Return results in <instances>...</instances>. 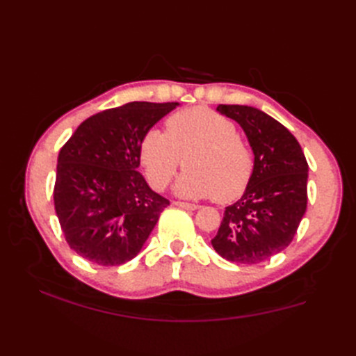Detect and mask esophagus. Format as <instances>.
I'll use <instances>...</instances> for the list:
<instances>
[{"label": "esophagus", "mask_w": 356, "mask_h": 356, "mask_svg": "<svg viewBox=\"0 0 356 356\" xmlns=\"http://www.w3.org/2000/svg\"><path fill=\"white\" fill-rule=\"evenodd\" d=\"M174 207H179V208H184V209H188V211H195L199 207L194 205V203H186V202H174L172 203Z\"/></svg>", "instance_id": "34e87169"}]
</instances>
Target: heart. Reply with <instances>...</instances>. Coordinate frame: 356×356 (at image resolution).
I'll return each instance as SVG.
<instances>
[{
  "mask_svg": "<svg viewBox=\"0 0 356 356\" xmlns=\"http://www.w3.org/2000/svg\"><path fill=\"white\" fill-rule=\"evenodd\" d=\"M139 159L149 185L165 190L176 172V193L186 199L231 202L251 182L254 157L228 118L207 107L174 113L165 133L151 128L140 140Z\"/></svg>",
  "mask_w": 356,
  "mask_h": 356,
  "instance_id": "1",
  "label": "heart"
}]
</instances>
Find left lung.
Returning a JSON list of instances; mask_svg holds the SVG:
<instances>
[{
  "label": "left lung",
  "instance_id": "left-lung-1",
  "mask_svg": "<svg viewBox=\"0 0 356 356\" xmlns=\"http://www.w3.org/2000/svg\"><path fill=\"white\" fill-rule=\"evenodd\" d=\"M217 111L243 128L254 171L243 195L226 207L211 245L232 263L266 261L289 246L306 213V157L292 133L264 111L223 104Z\"/></svg>",
  "mask_w": 356,
  "mask_h": 356
}]
</instances>
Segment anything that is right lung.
Returning <instances> with one entry per match:
<instances>
[{
    "label": "right lung",
    "instance_id": "obj_1",
    "mask_svg": "<svg viewBox=\"0 0 356 356\" xmlns=\"http://www.w3.org/2000/svg\"><path fill=\"white\" fill-rule=\"evenodd\" d=\"M179 102H130L86 119L59 151L53 190L67 243L101 266L140 252L170 202L138 171L148 130Z\"/></svg>",
    "mask_w": 356,
    "mask_h": 356
}]
</instances>
